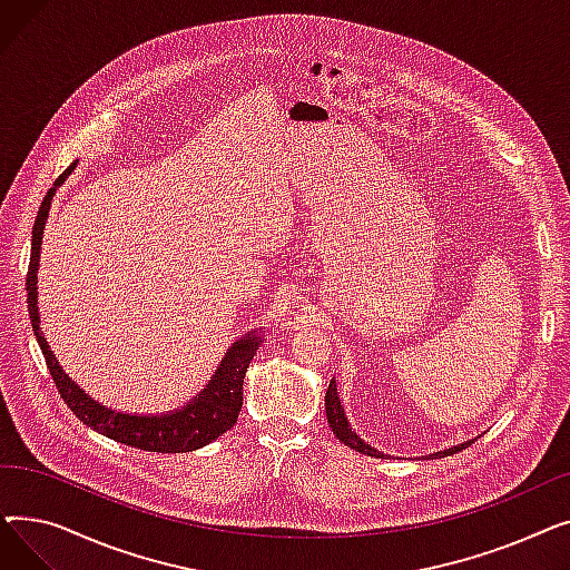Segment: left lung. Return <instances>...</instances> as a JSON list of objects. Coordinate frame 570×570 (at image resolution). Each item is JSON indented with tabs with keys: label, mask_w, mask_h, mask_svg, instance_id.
Returning a JSON list of instances; mask_svg holds the SVG:
<instances>
[{
	"label": "left lung",
	"mask_w": 570,
	"mask_h": 570,
	"mask_svg": "<svg viewBox=\"0 0 570 570\" xmlns=\"http://www.w3.org/2000/svg\"><path fill=\"white\" fill-rule=\"evenodd\" d=\"M325 413H327V423H331L335 436H337L344 445L353 448V451L363 453V455H367V458H391V455H383L381 451H376V448H372L365 439H361V436H357V434L351 430L348 417H346L344 406H342V400H340V395H337V381H335V379L331 381V385H327V393H325ZM471 443H473V439H469V441H464V443H458V445H453V448H445V451H436V453H432L430 458L453 455V453L462 451V448H466V445H471Z\"/></svg>",
	"instance_id": "1"
}]
</instances>
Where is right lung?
Returning <instances> with one entry per match:
<instances>
[{
	"label": "right lung",
	"mask_w": 570,
	"mask_h": 570,
	"mask_svg": "<svg viewBox=\"0 0 570 570\" xmlns=\"http://www.w3.org/2000/svg\"><path fill=\"white\" fill-rule=\"evenodd\" d=\"M76 168V161L55 179L52 189L46 194L39 215L32 230V258H29V273H27V309L29 321H32L37 342L43 351L46 365L50 370V376L57 385L59 395L67 402V406L80 417V421L97 430L99 434L115 439L117 443H125L131 448H140V451L149 453H189L198 451V448L213 443L224 432H228L237 413L243 409V383L252 357L256 355V348L265 335V327L261 331H252L245 337L235 340L226 355L222 357L219 367L209 376L203 391L191 397L185 406L166 413H125L115 411L110 406H104L95 397H89L82 387L62 370L57 363L55 353L50 351L46 335L41 331V316H39V258H41V243L43 230L50 213V203L57 191V187L65 183L67 175Z\"/></svg>",
	"instance_id": "1"
}]
</instances>
